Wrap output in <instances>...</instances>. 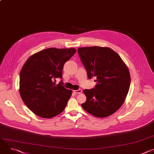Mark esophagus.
Returning <instances> with one entry per match:
<instances>
[{"label": "esophagus", "instance_id": "1", "mask_svg": "<svg viewBox=\"0 0 154 154\" xmlns=\"http://www.w3.org/2000/svg\"><path fill=\"white\" fill-rule=\"evenodd\" d=\"M74 93H75V94H80V93H82V90H80V89H79V90H75V91H74Z\"/></svg>", "mask_w": 154, "mask_h": 154}]
</instances>
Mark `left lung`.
I'll list each match as a JSON object with an SVG mask.
<instances>
[{
  "mask_svg": "<svg viewBox=\"0 0 154 154\" xmlns=\"http://www.w3.org/2000/svg\"><path fill=\"white\" fill-rule=\"evenodd\" d=\"M78 54L88 77L97 78L94 88L84 90L86 100L81 105L97 118L115 113L124 103L130 85L128 69L120 56L105 47L78 48Z\"/></svg>",
  "mask_w": 154,
  "mask_h": 154,
  "instance_id": "left-lung-1",
  "label": "left lung"
}]
</instances>
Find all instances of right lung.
<instances>
[{
    "instance_id": "add662e5",
    "label": "right lung",
    "mask_w": 154,
    "mask_h": 154,
    "mask_svg": "<svg viewBox=\"0 0 154 154\" xmlns=\"http://www.w3.org/2000/svg\"><path fill=\"white\" fill-rule=\"evenodd\" d=\"M76 49L48 48L29 58L22 68L19 77V93L26 106L37 116L51 118L60 114L71 96L72 90L63 86L61 81L64 63Z\"/></svg>"
}]
</instances>
